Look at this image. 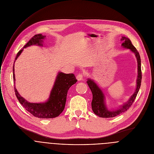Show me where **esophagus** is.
<instances>
[{"label":"esophagus","mask_w":154,"mask_h":154,"mask_svg":"<svg viewBox=\"0 0 154 154\" xmlns=\"http://www.w3.org/2000/svg\"><path fill=\"white\" fill-rule=\"evenodd\" d=\"M76 78H77V79L79 81L82 80L83 79V74H82V73L79 74L77 75Z\"/></svg>","instance_id":"34e87169"}]
</instances>
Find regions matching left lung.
I'll list each match as a JSON object with an SVG mask.
<instances>
[{"label": "left lung", "mask_w": 154, "mask_h": 154, "mask_svg": "<svg viewBox=\"0 0 154 154\" xmlns=\"http://www.w3.org/2000/svg\"><path fill=\"white\" fill-rule=\"evenodd\" d=\"M121 40H124V42L122 44V46L124 48L130 49L135 54L138 61V79H137V85L135 92L131 96L128 101L125 103L120 108L116 109V110H109L105 105L104 102V95L101 91V90L98 87L96 83L91 79H88L87 83L88 85L90 88L93 94V100L91 102V106L93 112L99 117L101 118H113L125 112L132 105L134 102L137 94L139 91V90L141 86V79H142V73L141 69V58L139 54V52L132 45L131 41L125 37H122Z\"/></svg>", "instance_id": "1"}]
</instances>
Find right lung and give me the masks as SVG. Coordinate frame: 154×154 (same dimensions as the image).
Instances as JSON below:
<instances>
[{
  "label": "right lung",
  "mask_w": 154,
  "mask_h": 154,
  "mask_svg": "<svg viewBox=\"0 0 154 154\" xmlns=\"http://www.w3.org/2000/svg\"><path fill=\"white\" fill-rule=\"evenodd\" d=\"M45 36L38 34L33 36L24 46V48L32 45L42 46V40ZM23 49L20 50L15 58V61L20 55ZM14 61V62H15ZM14 66H13V80L14 77ZM77 82L74 74H64L59 72L57 76L54 86L51 91L49 100L45 103H30L21 97L14 88L16 97L20 103L23 105L26 110L39 118H54L58 116L63 111L65 106L68 91L69 88Z\"/></svg>",
  "instance_id": "1"
}]
</instances>
